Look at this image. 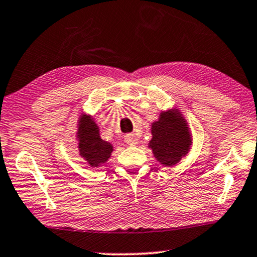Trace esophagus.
I'll return each mask as SVG.
<instances>
[{
    "instance_id": "obj_1",
    "label": "esophagus",
    "mask_w": 257,
    "mask_h": 257,
    "mask_svg": "<svg viewBox=\"0 0 257 257\" xmlns=\"http://www.w3.org/2000/svg\"><path fill=\"white\" fill-rule=\"evenodd\" d=\"M124 141L129 146H136L139 143V139L134 134H126L124 136Z\"/></svg>"
}]
</instances>
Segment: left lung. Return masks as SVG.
Returning a JSON list of instances; mask_svg holds the SVG:
<instances>
[{
  "label": "left lung",
  "mask_w": 257,
  "mask_h": 257,
  "mask_svg": "<svg viewBox=\"0 0 257 257\" xmlns=\"http://www.w3.org/2000/svg\"><path fill=\"white\" fill-rule=\"evenodd\" d=\"M152 135L149 148L161 164L175 166L189 152V129L177 109L161 112L159 121L152 124Z\"/></svg>",
  "instance_id": "left-lung-1"
}]
</instances>
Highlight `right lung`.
Returning <instances> with one entry per match:
<instances>
[{"label": "right lung", "mask_w": 257, "mask_h": 257, "mask_svg": "<svg viewBox=\"0 0 257 257\" xmlns=\"http://www.w3.org/2000/svg\"><path fill=\"white\" fill-rule=\"evenodd\" d=\"M78 123L77 139L80 155L90 167H98L110 157L112 146L101 139L98 126L90 116L82 115Z\"/></svg>", "instance_id": "add662e5"}]
</instances>
